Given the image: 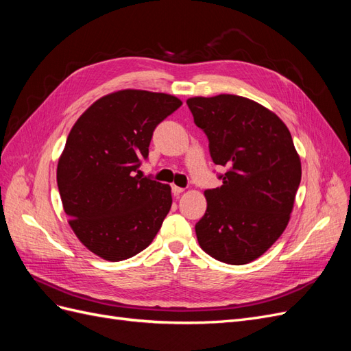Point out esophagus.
<instances>
[{
  "label": "esophagus",
  "mask_w": 351,
  "mask_h": 351,
  "mask_svg": "<svg viewBox=\"0 0 351 351\" xmlns=\"http://www.w3.org/2000/svg\"><path fill=\"white\" fill-rule=\"evenodd\" d=\"M171 189H173V193H174V196H178V195H182V193L184 192V189H183V187H178V186H176V184H174Z\"/></svg>",
  "instance_id": "1"
}]
</instances>
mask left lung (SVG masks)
<instances>
[{
	"mask_svg": "<svg viewBox=\"0 0 351 351\" xmlns=\"http://www.w3.org/2000/svg\"><path fill=\"white\" fill-rule=\"evenodd\" d=\"M209 139L222 186L205 190L208 208L195 230L202 250L230 265L249 263L280 239L294 206L302 162L290 130L263 105L239 95L187 99Z\"/></svg>",
	"mask_w": 351,
	"mask_h": 351,
	"instance_id": "left-lung-1",
	"label": "left lung"
}]
</instances>
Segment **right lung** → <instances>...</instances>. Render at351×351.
<instances>
[{"label":"right lung","mask_w":351,"mask_h":351,"mask_svg":"<svg viewBox=\"0 0 351 351\" xmlns=\"http://www.w3.org/2000/svg\"><path fill=\"white\" fill-rule=\"evenodd\" d=\"M183 102L123 89L95 101L74 123L57 165L69 226L84 247L119 262L146 249L173 204L171 187L136 174L155 127Z\"/></svg>","instance_id":"add662e5"}]
</instances>
